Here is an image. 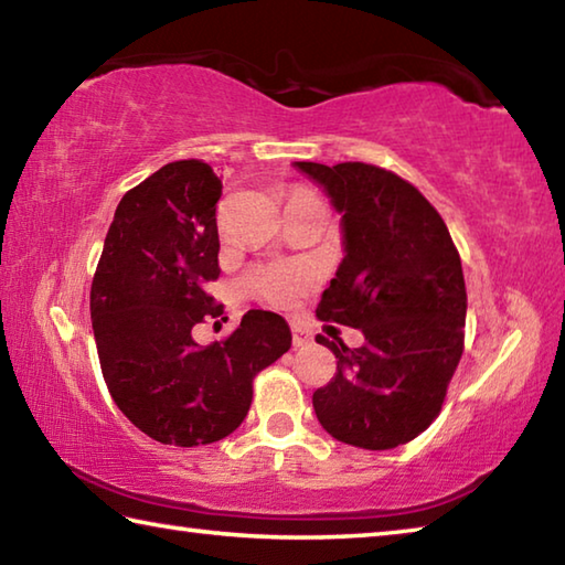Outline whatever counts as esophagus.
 Wrapping results in <instances>:
<instances>
[{"label": "esophagus", "mask_w": 565, "mask_h": 565, "mask_svg": "<svg viewBox=\"0 0 565 565\" xmlns=\"http://www.w3.org/2000/svg\"><path fill=\"white\" fill-rule=\"evenodd\" d=\"M291 333H294V347H306V343H311V333L306 331L301 323H291Z\"/></svg>", "instance_id": "esophagus-1"}]
</instances>
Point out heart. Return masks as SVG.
I'll return each mask as SVG.
<instances>
[{"label":"heart","instance_id":"obj_1","mask_svg":"<svg viewBox=\"0 0 565 565\" xmlns=\"http://www.w3.org/2000/svg\"><path fill=\"white\" fill-rule=\"evenodd\" d=\"M311 281L313 274L309 269H299V266H266V269L254 271L248 279L256 294L276 306L299 299Z\"/></svg>","mask_w":565,"mask_h":565}]
</instances>
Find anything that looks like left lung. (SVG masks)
I'll return each mask as SVG.
<instances>
[{
  "label": "left lung",
  "instance_id": "8db88e82",
  "mask_svg": "<svg viewBox=\"0 0 565 565\" xmlns=\"http://www.w3.org/2000/svg\"><path fill=\"white\" fill-rule=\"evenodd\" d=\"M341 214L343 259L319 319L361 329L363 347L317 337L337 376L313 391L319 424L369 451L408 444L441 411L463 353L466 284L451 234L416 186L386 169L294 161Z\"/></svg>",
  "mask_w": 565,
  "mask_h": 565
}]
</instances>
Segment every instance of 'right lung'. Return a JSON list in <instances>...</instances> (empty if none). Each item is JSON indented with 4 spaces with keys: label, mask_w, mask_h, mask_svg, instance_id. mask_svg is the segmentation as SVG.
Instances as JSON below:
<instances>
[{
    "label": "right lung",
    "mask_w": 565,
    "mask_h": 565,
    "mask_svg": "<svg viewBox=\"0 0 565 565\" xmlns=\"http://www.w3.org/2000/svg\"><path fill=\"white\" fill-rule=\"evenodd\" d=\"M222 179L204 161L161 167L121 196L92 281V329L114 404L159 444L202 446L236 431L262 369L291 331L252 309L226 341L199 347L191 329L222 317L204 286L218 279Z\"/></svg>",
    "instance_id": "1"
}]
</instances>
